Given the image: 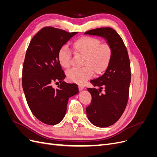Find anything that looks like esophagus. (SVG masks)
Segmentation results:
<instances>
[{"label": "esophagus", "instance_id": "esophagus-1", "mask_svg": "<svg viewBox=\"0 0 157 157\" xmlns=\"http://www.w3.org/2000/svg\"><path fill=\"white\" fill-rule=\"evenodd\" d=\"M84 88V86L82 84H78V89L79 90H82Z\"/></svg>", "mask_w": 157, "mask_h": 157}]
</instances>
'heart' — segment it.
Listing matches in <instances>:
<instances>
[{"mask_svg":"<svg viewBox=\"0 0 157 157\" xmlns=\"http://www.w3.org/2000/svg\"><path fill=\"white\" fill-rule=\"evenodd\" d=\"M75 54L83 56V67L69 70L67 76L71 82L83 84L94 75L103 74L108 69L113 57L112 46L107 42H101L98 38L82 36L73 43ZM72 54L67 46H62L58 52V60L61 67H71Z\"/></svg>","mask_w":157,"mask_h":157,"instance_id":"1","label":"heart"}]
</instances>
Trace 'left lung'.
<instances>
[{"instance_id": "8db88e82", "label": "left lung", "mask_w": 157, "mask_h": 157, "mask_svg": "<svg viewBox=\"0 0 157 157\" xmlns=\"http://www.w3.org/2000/svg\"><path fill=\"white\" fill-rule=\"evenodd\" d=\"M84 34L105 38L113 48L112 59L105 73L90 81L99 89L88 88L92 101L86 107L87 117L94 125L108 127L119 119L127 105L131 81L129 56L122 38L111 27L97 28Z\"/></svg>"}]
</instances>
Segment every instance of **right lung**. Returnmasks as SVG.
Masks as SVG:
<instances>
[{
    "mask_svg": "<svg viewBox=\"0 0 157 157\" xmlns=\"http://www.w3.org/2000/svg\"><path fill=\"white\" fill-rule=\"evenodd\" d=\"M77 32L69 33L45 27L33 37L26 51L22 69V86L31 111L42 122L58 124L63 119L69 98L78 92L76 84L65 77L58 60V52ZM59 81L58 89L52 83Z\"/></svg>",
    "mask_w": 157,
    "mask_h": 157,
    "instance_id": "obj_1",
    "label": "right lung"
}]
</instances>
